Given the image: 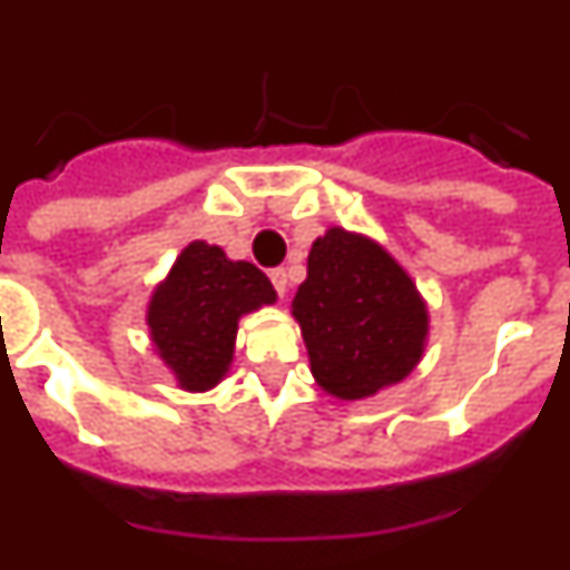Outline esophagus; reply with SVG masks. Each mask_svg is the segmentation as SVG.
<instances>
[{
    "instance_id": "1",
    "label": "esophagus",
    "mask_w": 570,
    "mask_h": 570,
    "mask_svg": "<svg viewBox=\"0 0 570 570\" xmlns=\"http://www.w3.org/2000/svg\"><path fill=\"white\" fill-rule=\"evenodd\" d=\"M271 282H274L276 294L285 296V291H288V271H285V268H274V271H271Z\"/></svg>"
}]
</instances>
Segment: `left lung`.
<instances>
[{
    "mask_svg": "<svg viewBox=\"0 0 570 570\" xmlns=\"http://www.w3.org/2000/svg\"><path fill=\"white\" fill-rule=\"evenodd\" d=\"M294 316L316 382L342 400L405 380L428 331L425 305L405 271L380 245L342 228L314 242Z\"/></svg>",
    "mask_w": 570,
    "mask_h": 570,
    "instance_id": "1",
    "label": "left lung"
}]
</instances>
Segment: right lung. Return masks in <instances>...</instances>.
<instances>
[{"label":"right lung","instance_id":"1","mask_svg":"<svg viewBox=\"0 0 570 570\" xmlns=\"http://www.w3.org/2000/svg\"><path fill=\"white\" fill-rule=\"evenodd\" d=\"M274 299V285L256 265L230 262L223 248L194 242L150 299V336L179 385L205 391L228 371L236 320Z\"/></svg>","mask_w":570,"mask_h":570}]
</instances>
